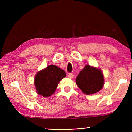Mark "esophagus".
I'll return each mask as SVG.
<instances>
[{"label":"esophagus","mask_w":132,"mask_h":132,"mask_svg":"<svg viewBox=\"0 0 132 132\" xmlns=\"http://www.w3.org/2000/svg\"><path fill=\"white\" fill-rule=\"evenodd\" d=\"M68 76L69 78H70V79H73V77H74V75L72 73H69Z\"/></svg>","instance_id":"obj_1"}]
</instances>
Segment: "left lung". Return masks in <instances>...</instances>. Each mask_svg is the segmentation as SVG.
<instances>
[{
	"instance_id": "left-lung-1",
	"label": "left lung",
	"mask_w": 132,
	"mask_h": 132,
	"mask_svg": "<svg viewBox=\"0 0 132 132\" xmlns=\"http://www.w3.org/2000/svg\"><path fill=\"white\" fill-rule=\"evenodd\" d=\"M76 82L84 94H93L102 89L104 84V76L99 69L87 64L78 75Z\"/></svg>"
}]
</instances>
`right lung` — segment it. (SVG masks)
<instances>
[{
    "label": "right lung",
    "mask_w": 132,
    "mask_h": 132,
    "mask_svg": "<svg viewBox=\"0 0 132 132\" xmlns=\"http://www.w3.org/2000/svg\"><path fill=\"white\" fill-rule=\"evenodd\" d=\"M66 77V72L55 65L48 66L39 71L35 77L34 84L37 92L44 97L51 96L56 90L61 80Z\"/></svg>",
    "instance_id": "add662e5"
}]
</instances>
